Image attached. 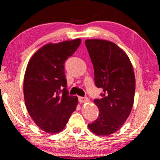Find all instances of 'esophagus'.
Returning a JSON list of instances; mask_svg holds the SVG:
<instances>
[{"label": "esophagus", "instance_id": "esophagus-1", "mask_svg": "<svg viewBox=\"0 0 160 160\" xmlns=\"http://www.w3.org/2000/svg\"><path fill=\"white\" fill-rule=\"evenodd\" d=\"M78 101L82 102V103H84V102H89V99L86 97H78Z\"/></svg>", "mask_w": 160, "mask_h": 160}]
</instances>
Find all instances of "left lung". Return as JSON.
<instances>
[{"label":"left lung","mask_w":160,"mask_h":160,"mask_svg":"<svg viewBox=\"0 0 160 160\" xmlns=\"http://www.w3.org/2000/svg\"><path fill=\"white\" fill-rule=\"evenodd\" d=\"M85 45L94 67L95 84L103 89L102 98L94 100L99 116L88 124L100 136L119 130L132 110L135 91L132 65L127 54L114 43L101 39H87Z\"/></svg>","instance_id":"8db88e82"}]
</instances>
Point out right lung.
I'll list each match as a JSON object with an SVG mask.
<instances>
[{"instance_id": "add662e5", "label": "right lung", "mask_w": 160, "mask_h": 160, "mask_svg": "<svg viewBox=\"0 0 160 160\" xmlns=\"http://www.w3.org/2000/svg\"><path fill=\"white\" fill-rule=\"evenodd\" d=\"M81 42L76 38L47 43L27 65L23 84L26 108L37 126L47 133L60 132L76 108L78 98L68 95L66 89L64 64Z\"/></svg>"}]
</instances>
